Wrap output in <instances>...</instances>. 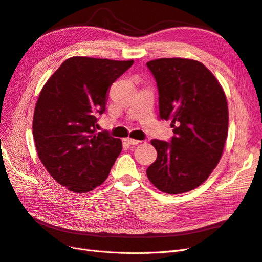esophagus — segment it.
Wrapping results in <instances>:
<instances>
[{
    "label": "esophagus",
    "instance_id": "esophagus-1",
    "mask_svg": "<svg viewBox=\"0 0 262 262\" xmlns=\"http://www.w3.org/2000/svg\"><path fill=\"white\" fill-rule=\"evenodd\" d=\"M126 142H128L129 144H131V145H137V144H139L141 141H139V140H134V139H131V138H129V139H126Z\"/></svg>",
    "mask_w": 262,
    "mask_h": 262
}]
</instances>
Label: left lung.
<instances>
[{
  "label": "left lung",
  "instance_id": "left-lung-1",
  "mask_svg": "<svg viewBox=\"0 0 262 262\" xmlns=\"http://www.w3.org/2000/svg\"><path fill=\"white\" fill-rule=\"evenodd\" d=\"M158 90L160 118L171 120L170 142L152 140L156 161L149 181L168 194L202 185L219 164L228 131L225 93L201 62L162 58L146 63Z\"/></svg>",
  "mask_w": 262,
  "mask_h": 262
}]
</instances>
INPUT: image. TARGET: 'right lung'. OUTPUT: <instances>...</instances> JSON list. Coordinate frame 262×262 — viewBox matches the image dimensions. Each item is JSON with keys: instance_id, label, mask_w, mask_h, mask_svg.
Segmentation results:
<instances>
[{"instance_id": "obj_1", "label": "right lung", "mask_w": 262, "mask_h": 262, "mask_svg": "<svg viewBox=\"0 0 262 262\" xmlns=\"http://www.w3.org/2000/svg\"><path fill=\"white\" fill-rule=\"evenodd\" d=\"M133 62L72 57L42 87L33 120L36 149L53 179L70 191L100 186L121 153L120 139L95 132L109 87Z\"/></svg>"}]
</instances>
